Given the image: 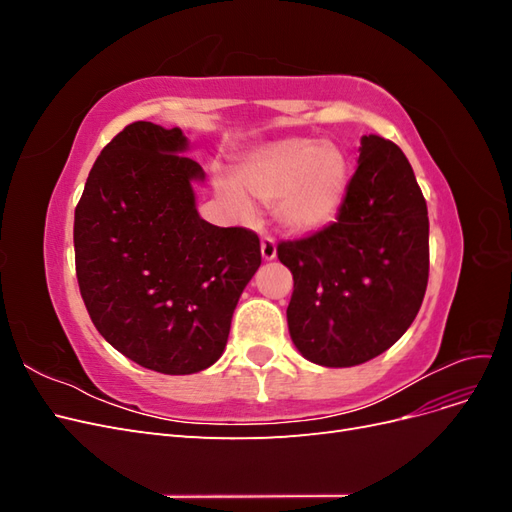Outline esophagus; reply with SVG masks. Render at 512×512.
<instances>
[{
    "label": "esophagus",
    "instance_id": "esophagus-1",
    "mask_svg": "<svg viewBox=\"0 0 512 512\" xmlns=\"http://www.w3.org/2000/svg\"><path fill=\"white\" fill-rule=\"evenodd\" d=\"M260 252H262V258H265V260H273L277 256V245H275V239L271 235H262Z\"/></svg>",
    "mask_w": 512,
    "mask_h": 512
}]
</instances>
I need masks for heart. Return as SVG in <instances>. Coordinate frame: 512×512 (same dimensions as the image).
I'll return each instance as SVG.
<instances>
[{
    "label": "heart",
    "instance_id": "obj_1",
    "mask_svg": "<svg viewBox=\"0 0 512 512\" xmlns=\"http://www.w3.org/2000/svg\"><path fill=\"white\" fill-rule=\"evenodd\" d=\"M232 211L250 215L252 203L271 205L292 232H314L335 220L348 188V164L333 143L282 138L247 156L237 168V185L220 181Z\"/></svg>",
    "mask_w": 512,
    "mask_h": 512
}]
</instances>
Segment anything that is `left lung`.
I'll list each match as a JSON object with an SVG mask.
<instances>
[{
	"label": "left lung",
	"instance_id": "obj_1",
	"mask_svg": "<svg viewBox=\"0 0 512 512\" xmlns=\"http://www.w3.org/2000/svg\"><path fill=\"white\" fill-rule=\"evenodd\" d=\"M277 258L292 273L288 331L307 361L352 367L389 350L429 280L427 203L404 151L363 136L335 222L282 241Z\"/></svg>",
	"mask_w": 512,
	"mask_h": 512
}]
</instances>
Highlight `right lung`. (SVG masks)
<instances>
[{
    "label": "right lung",
    "mask_w": 512,
    "mask_h": 512,
    "mask_svg": "<svg viewBox=\"0 0 512 512\" xmlns=\"http://www.w3.org/2000/svg\"><path fill=\"white\" fill-rule=\"evenodd\" d=\"M179 128H123L98 156L74 211L81 297L100 335L134 363L183 376L220 359L260 239L200 218Z\"/></svg>",
    "instance_id": "right-lung-1"
}]
</instances>
